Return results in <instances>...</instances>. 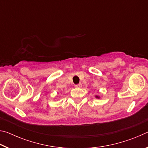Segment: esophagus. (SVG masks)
<instances>
[{
    "label": "esophagus",
    "mask_w": 148,
    "mask_h": 148,
    "mask_svg": "<svg viewBox=\"0 0 148 148\" xmlns=\"http://www.w3.org/2000/svg\"><path fill=\"white\" fill-rule=\"evenodd\" d=\"M82 85L81 84H77V85H76V86H75V87H77V88H79V87H82Z\"/></svg>",
    "instance_id": "esophagus-1"
}]
</instances>
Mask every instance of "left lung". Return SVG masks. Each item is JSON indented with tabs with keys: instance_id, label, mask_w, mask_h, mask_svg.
I'll list each match as a JSON object with an SVG mask.
<instances>
[{
	"instance_id": "left-lung-1",
	"label": "left lung",
	"mask_w": 148,
	"mask_h": 148,
	"mask_svg": "<svg viewBox=\"0 0 148 148\" xmlns=\"http://www.w3.org/2000/svg\"><path fill=\"white\" fill-rule=\"evenodd\" d=\"M95 97H96V98H97V99H99V98H100V97H99V96H97H97H95Z\"/></svg>"
}]
</instances>
